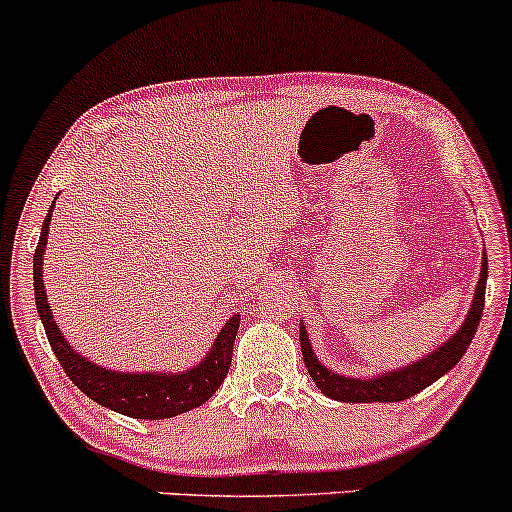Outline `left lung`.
Segmentation results:
<instances>
[{
  "instance_id": "obj_1",
  "label": "left lung",
  "mask_w": 512,
  "mask_h": 512,
  "mask_svg": "<svg viewBox=\"0 0 512 512\" xmlns=\"http://www.w3.org/2000/svg\"><path fill=\"white\" fill-rule=\"evenodd\" d=\"M486 273L488 266L484 254V266H481V278L479 285H476L472 309H469L467 319L459 326V331L445 343V346H440L435 353H430L428 358L404 367V370L380 375L375 377V380H348V377L333 375V372L326 370V367L314 358L307 331H304V326H300V346L304 355V365H307L314 384H317L326 396H331V399L336 401H346V404H370V401H382V404H387V401H404L411 399L413 394L423 392L428 384H433L435 380H440L445 372H450L452 367L462 360V355L467 353L469 343H472L476 333V326H479L481 312H484Z\"/></svg>"
}]
</instances>
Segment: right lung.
<instances>
[{"label":"right lung","instance_id":"right-lung-1","mask_svg":"<svg viewBox=\"0 0 512 512\" xmlns=\"http://www.w3.org/2000/svg\"><path fill=\"white\" fill-rule=\"evenodd\" d=\"M50 212H53V205L45 215L36 254H33V290H36V307L40 319H43L45 336H48L50 348H53L57 363L67 372V377L96 404L125 413L130 418L159 421V418L179 416V413L205 404L217 392V387L225 382L229 365H232V348L239 331V317L227 321L225 329L215 338V346H212L208 358L193 370L181 372V375H125V372L103 370V367L89 363L67 346L65 336L53 321L48 297H45L43 251L45 244H48Z\"/></svg>","mask_w":512,"mask_h":512}]
</instances>
